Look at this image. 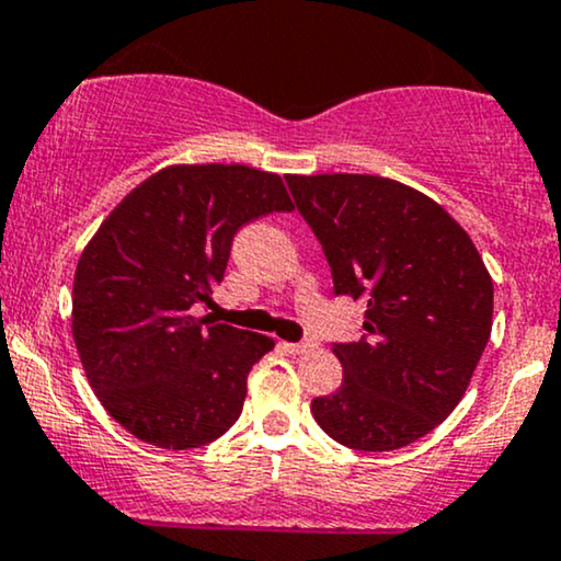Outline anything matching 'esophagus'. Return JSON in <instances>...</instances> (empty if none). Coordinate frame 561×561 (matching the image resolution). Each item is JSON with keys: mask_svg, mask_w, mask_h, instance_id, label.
I'll return each mask as SVG.
<instances>
[{"mask_svg": "<svg viewBox=\"0 0 561 561\" xmlns=\"http://www.w3.org/2000/svg\"><path fill=\"white\" fill-rule=\"evenodd\" d=\"M316 345H313V342H289V345H287V350H289V353H293V355H306V353H310V350H313Z\"/></svg>", "mask_w": 561, "mask_h": 561, "instance_id": "1", "label": "esophagus"}]
</instances>
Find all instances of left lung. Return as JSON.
<instances>
[{"label":"left lung","instance_id":"obj_1","mask_svg":"<svg viewBox=\"0 0 561 561\" xmlns=\"http://www.w3.org/2000/svg\"><path fill=\"white\" fill-rule=\"evenodd\" d=\"M295 206L360 300L363 336L334 342L342 387L310 402L334 442L391 451L462 400L491 336L494 285L473 240L428 195L376 174H289Z\"/></svg>","mask_w":561,"mask_h":561}]
</instances>
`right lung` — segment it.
<instances>
[{"instance_id": "add662e5", "label": "right lung", "mask_w": 561, "mask_h": 561, "mask_svg": "<svg viewBox=\"0 0 561 561\" xmlns=\"http://www.w3.org/2000/svg\"><path fill=\"white\" fill-rule=\"evenodd\" d=\"M279 174L242 164L167 167L88 242L72 285V336L99 402L161 449H195L242 413L272 336L195 319L251 221L293 211Z\"/></svg>"}]
</instances>
